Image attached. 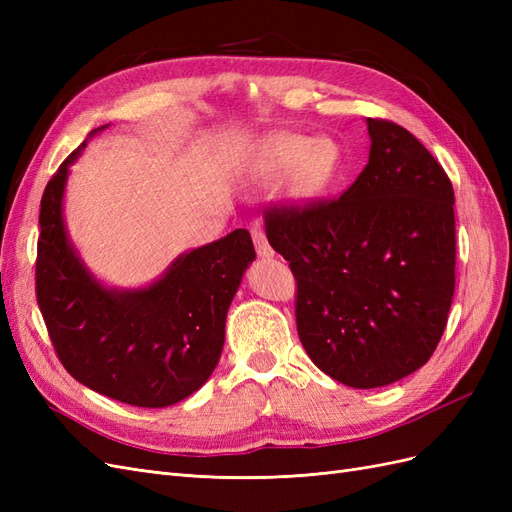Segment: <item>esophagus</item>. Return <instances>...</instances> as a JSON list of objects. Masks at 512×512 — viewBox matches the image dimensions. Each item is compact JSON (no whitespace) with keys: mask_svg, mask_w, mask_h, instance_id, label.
<instances>
[{"mask_svg":"<svg viewBox=\"0 0 512 512\" xmlns=\"http://www.w3.org/2000/svg\"><path fill=\"white\" fill-rule=\"evenodd\" d=\"M252 239H254V245H256V252H258V256H262V258H271L275 252H273V247L269 245V241H267V237H265V230H262L260 226H254L252 228Z\"/></svg>","mask_w":512,"mask_h":512,"instance_id":"1","label":"esophagus"}]
</instances>
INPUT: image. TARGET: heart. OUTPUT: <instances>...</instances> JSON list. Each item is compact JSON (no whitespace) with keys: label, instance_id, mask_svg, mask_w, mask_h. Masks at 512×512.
I'll return each instance as SVG.
<instances>
[{"label":"heart","instance_id":"1","mask_svg":"<svg viewBox=\"0 0 512 512\" xmlns=\"http://www.w3.org/2000/svg\"><path fill=\"white\" fill-rule=\"evenodd\" d=\"M342 166V151L331 138L282 136L267 151V173L286 177L292 173V190L297 196L312 198L333 183Z\"/></svg>","mask_w":512,"mask_h":512}]
</instances>
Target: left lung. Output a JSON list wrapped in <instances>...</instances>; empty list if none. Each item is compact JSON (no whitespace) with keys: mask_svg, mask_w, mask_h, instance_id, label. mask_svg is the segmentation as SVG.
Masks as SVG:
<instances>
[{"mask_svg":"<svg viewBox=\"0 0 512 512\" xmlns=\"http://www.w3.org/2000/svg\"><path fill=\"white\" fill-rule=\"evenodd\" d=\"M369 162L339 198L271 205L265 232L297 280L309 359L354 389L423 367L455 294V192L406 128L367 119Z\"/></svg>","mask_w":512,"mask_h":512,"instance_id":"8db88e82","label":"left lung"}]
</instances>
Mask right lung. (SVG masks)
Instances as JSON below:
<instances>
[{"instance_id":"right-lung-1","label":"right lung","mask_w":512,"mask_h":512,"mask_svg":"<svg viewBox=\"0 0 512 512\" xmlns=\"http://www.w3.org/2000/svg\"><path fill=\"white\" fill-rule=\"evenodd\" d=\"M83 147L61 162L40 200L36 299L46 331L61 365L91 391L138 408L173 406L218 365L226 312L256 258L252 237L237 228L179 256L149 288L106 290L72 250L61 218L68 166Z\"/></svg>"}]
</instances>
